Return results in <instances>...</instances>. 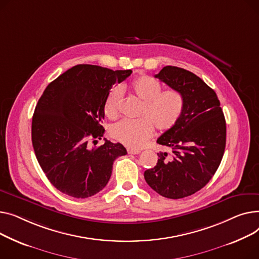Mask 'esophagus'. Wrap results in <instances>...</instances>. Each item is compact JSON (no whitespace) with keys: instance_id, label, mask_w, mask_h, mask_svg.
Listing matches in <instances>:
<instances>
[{"instance_id":"obj_1","label":"esophagus","mask_w":259,"mask_h":259,"mask_svg":"<svg viewBox=\"0 0 259 259\" xmlns=\"http://www.w3.org/2000/svg\"><path fill=\"white\" fill-rule=\"evenodd\" d=\"M127 153L130 155H138V154L141 153V151L138 150V149H127Z\"/></svg>"}]
</instances>
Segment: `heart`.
<instances>
[{"instance_id":"heart-1","label":"heart","mask_w":259,"mask_h":259,"mask_svg":"<svg viewBox=\"0 0 259 259\" xmlns=\"http://www.w3.org/2000/svg\"><path fill=\"white\" fill-rule=\"evenodd\" d=\"M134 94L143 101L138 120H121L110 128L112 138L128 148L143 147L154 134V127L165 133L177 125L184 112L185 99L179 91L163 90L162 84L149 75H140L131 82ZM122 88L113 87L105 97V116L115 119L119 114Z\"/></svg>"}]
</instances>
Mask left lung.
I'll use <instances>...</instances> for the list:
<instances>
[{"mask_svg": "<svg viewBox=\"0 0 259 259\" xmlns=\"http://www.w3.org/2000/svg\"><path fill=\"white\" fill-rule=\"evenodd\" d=\"M155 77L179 91L185 106L177 125L157 140L171 153L160 151L157 165L144 178L162 196L183 199L202 189L218 170L226 147V120L214 91L192 72L166 66Z\"/></svg>", "mask_w": 259, "mask_h": 259, "instance_id": "left-lung-1", "label": "left lung"}]
</instances>
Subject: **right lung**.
I'll use <instances>...</instances> for the list:
<instances>
[{
    "label": "right lung",
    "instance_id": "obj_1",
    "mask_svg": "<svg viewBox=\"0 0 259 259\" xmlns=\"http://www.w3.org/2000/svg\"><path fill=\"white\" fill-rule=\"evenodd\" d=\"M131 74L77 65L44 91L32 117V145L42 171L60 192L76 199L98 193L108 184L114 161L127 154L122 144L105 139L95 145L104 133L105 97Z\"/></svg>",
    "mask_w": 259,
    "mask_h": 259
}]
</instances>
